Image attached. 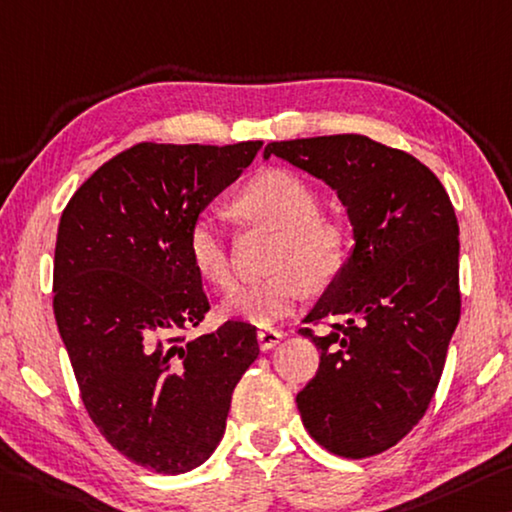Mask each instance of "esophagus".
Instances as JSON below:
<instances>
[{
  "label": "esophagus",
  "mask_w": 512,
  "mask_h": 512,
  "mask_svg": "<svg viewBox=\"0 0 512 512\" xmlns=\"http://www.w3.org/2000/svg\"><path fill=\"white\" fill-rule=\"evenodd\" d=\"M282 337H285V335H282L280 330H273V328H264V330L257 332V342H259V348H262V351H271V348L278 344Z\"/></svg>",
  "instance_id": "esophagus-1"
}]
</instances>
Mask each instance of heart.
Segmentation results:
<instances>
[{"label": "heart", "mask_w": 512, "mask_h": 512, "mask_svg": "<svg viewBox=\"0 0 512 512\" xmlns=\"http://www.w3.org/2000/svg\"><path fill=\"white\" fill-rule=\"evenodd\" d=\"M237 209L278 232L271 269L266 280L241 285L227 294L218 312L223 319H239L259 328H271L296 310L307 285L323 287L346 266L351 234L344 218L321 214L319 196L303 177L289 170H266L246 184ZM186 248L196 273L218 289L230 287L232 266L221 223L212 214H200L186 234Z\"/></svg>", "instance_id": "b5f03b06"}]
</instances>
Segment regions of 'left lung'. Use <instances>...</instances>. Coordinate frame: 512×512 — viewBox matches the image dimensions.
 Masks as SVG:
<instances>
[{"label":"left lung","mask_w":512,"mask_h":512,"mask_svg":"<svg viewBox=\"0 0 512 512\" xmlns=\"http://www.w3.org/2000/svg\"><path fill=\"white\" fill-rule=\"evenodd\" d=\"M269 157L326 182L353 227L346 266L305 316L330 330H298L321 351L300 417L337 456H376L417 426L440 383L460 319L456 212L419 159L369 136L273 141Z\"/></svg>","instance_id":"1"}]
</instances>
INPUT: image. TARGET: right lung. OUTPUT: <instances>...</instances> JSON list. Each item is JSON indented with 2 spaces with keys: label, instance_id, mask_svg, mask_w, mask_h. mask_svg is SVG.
Returning <instances> with one entry per match:
<instances>
[{
  "label": "right lung",
  "instance_id": "1",
  "mask_svg": "<svg viewBox=\"0 0 512 512\" xmlns=\"http://www.w3.org/2000/svg\"><path fill=\"white\" fill-rule=\"evenodd\" d=\"M259 145L139 143L97 168L61 214L54 316L81 401L113 449L157 474L212 456L259 355L243 321L182 335L209 310L186 234Z\"/></svg>",
  "mask_w": 512,
  "mask_h": 512
}]
</instances>
